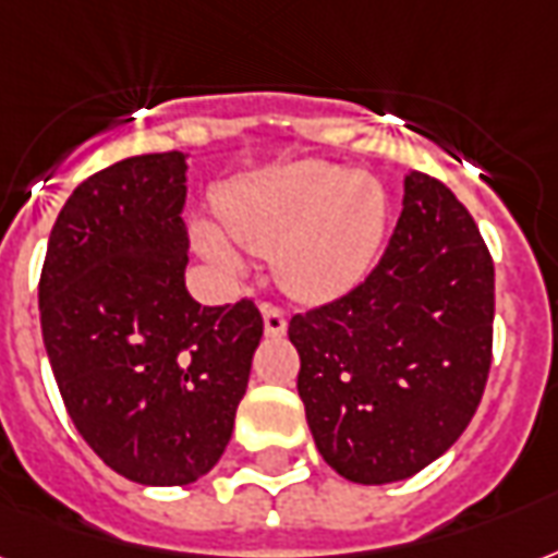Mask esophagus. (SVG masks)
<instances>
[{"instance_id":"esophagus-1","label":"esophagus","mask_w":558,"mask_h":558,"mask_svg":"<svg viewBox=\"0 0 558 558\" xmlns=\"http://www.w3.org/2000/svg\"><path fill=\"white\" fill-rule=\"evenodd\" d=\"M263 325L266 336H283L287 333V313L278 304H263Z\"/></svg>"}]
</instances>
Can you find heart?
I'll list each match as a JSON object with an SVG mask.
<instances>
[{
  "label": "heart",
  "instance_id": "heart-1",
  "mask_svg": "<svg viewBox=\"0 0 558 558\" xmlns=\"http://www.w3.org/2000/svg\"><path fill=\"white\" fill-rule=\"evenodd\" d=\"M222 228L254 254H274L283 287L330 295L354 283L372 263L383 233V195L372 181L325 163H295L233 186L219 198ZM195 242L207 260L236 269L222 233L202 225Z\"/></svg>",
  "mask_w": 558,
  "mask_h": 558
}]
</instances>
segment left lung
<instances>
[{"label": "left lung", "mask_w": 558, "mask_h": 558, "mask_svg": "<svg viewBox=\"0 0 558 558\" xmlns=\"http://www.w3.org/2000/svg\"><path fill=\"white\" fill-rule=\"evenodd\" d=\"M495 263L477 222L424 172L365 280L289 322L318 453L351 483H398L465 433L492 368Z\"/></svg>", "instance_id": "left-lung-1"}]
</instances>
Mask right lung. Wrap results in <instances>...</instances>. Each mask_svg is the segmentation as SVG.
<instances>
[{
  "mask_svg": "<svg viewBox=\"0 0 558 558\" xmlns=\"http://www.w3.org/2000/svg\"><path fill=\"white\" fill-rule=\"evenodd\" d=\"M184 202L181 151L81 181L49 233L37 292L75 430L143 486H186L219 462L263 336L251 298L202 307L186 292Z\"/></svg>",
  "mask_w": 558,
  "mask_h": 558,
  "instance_id": "1",
  "label": "right lung"
}]
</instances>
